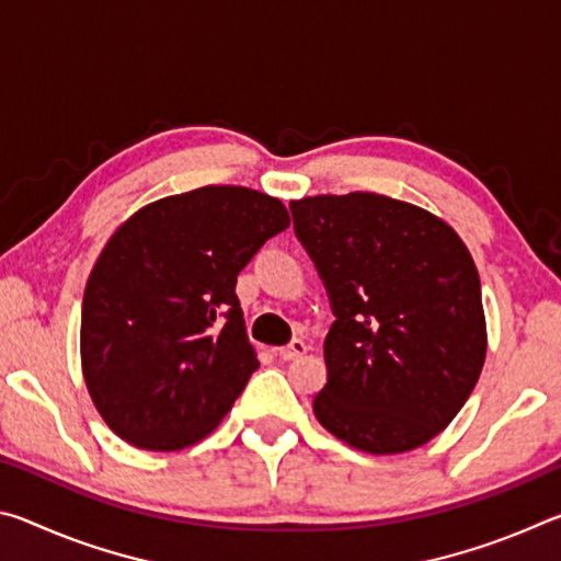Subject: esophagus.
Returning <instances> with one entry per match:
<instances>
[{"label":"esophagus","mask_w":561,"mask_h":561,"mask_svg":"<svg viewBox=\"0 0 561 561\" xmlns=\"http://www.w3.org/2000/svg\"><path fill=\"white\" fill-rule=\"evenodd\" d=\"M309 351V346H307V341H301V339H294L289 346H282L277 354H279V358H284V360H294V358H299V356H304Z\"/></svg>","instance_id":"34e87169"}]
</instances>
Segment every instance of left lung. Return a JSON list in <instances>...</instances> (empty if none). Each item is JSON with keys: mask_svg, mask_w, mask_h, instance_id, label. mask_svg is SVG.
<instances>
[{"mask_svg": "<svg viewBox=\"0 0 561 561\" xmlns=\"http://www.w3.org/2000/svg\"><path fill=\"white\" fill-rule=\"evenodd\" d=\"M289 207L336 314L314 415L356 450L421 448L448 428L485 366L470 250L443 217L378 193L314 195Z\"/></svg>", "mask_w": 561, "mask_h": 561, "instance_id": "left-lung-1", "label": "left lung"}]
</instances>
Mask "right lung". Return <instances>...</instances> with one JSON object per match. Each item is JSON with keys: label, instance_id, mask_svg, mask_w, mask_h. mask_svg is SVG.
I'll return each instance as SVG.
<instances>
[{"label": "right lung", "instance_id": "1", "mask_svg": "<svg viewBox=\"0 0 561 561\" xmlns=\"http://www.w3.org/2000/svg\"><path fill=\"white\" fill-rule=\"evenodd\" d=\"M289 227L279 197L205 185L160 197L108 237L81 304V371L108 428L173 453L210 435L260 366L237 274Z\"/></svg>", "mask_w": 561, "mask_h": 561}]
</instances>
